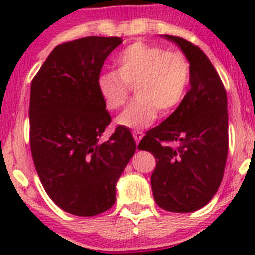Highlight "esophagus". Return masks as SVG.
<instances>
[{
	"label": "esophagus",
	"instance_id": "esophagus-1",
	"mask_svg": "<svg viewBox=\"0 0 255 255\" xmlns=\"http://www.w3.org/2000/svg\"><path fill=\"white\" fill-rule=\"evenodd\" d=\"M132 135H133V139H135L136 143L139 144L140 141H141V139H143L144 133L141 131H133L132 132Z\"/></svg>",
	"mask_w": 255,
	"mask_h": 255
}]
</instances>
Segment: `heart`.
<instances>
[{"instance_id":"heart-1","label":"heart","mask_w":255,"mask_h":255,"mask_svg":"<svg viewBox=\"0 0 255 255\" xmlns=\"http://www.w3.org/2000/svg\"><path fill=\"white\" fill-rule=\"evenodd\" d=\"M118 70L99 74L96 87L110 110L122 107L131 86L135 85V99L116 118L126 128L148 127L163 112H170L181 103L189 85L190 66L185 55L168 51L165 47L145 42H135L115 58Z\"/></svg>"}]
</instances>
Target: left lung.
I'll return each mask as SVG.
<instances>
[{
    "label": "left lung",
    "instance_id": "left-lung-1",
    "mask_svg": "<svg viewBox=\"0 0 255 255\" xmlns=\"http://www.w3.org/2000/svg\"><path fill=\"white\" fill-rule=\"evenodd\" d=\"M163 38L176 43L189 62L190 88L174 112L147 132L139 149L157 159L151 176L156 204L168 212L189 213L212 200L224 177L228 99L217 71L198 46L173 35Z\"/></svg>",
    "mask_w": 255,
    "mask_h": 255
}]
</instances>
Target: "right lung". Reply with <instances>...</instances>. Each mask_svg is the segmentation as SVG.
Segmentation results:
<instances>
[{
  "instance_id": "right-lung-1",
  "label": "right lung",
  "mask_w": 255,
  "mask_h": 255,
  "mask_svg": "<svg viewBox=\"0 0 255 255\" xmlns=\"http://www.w3.org/2000/svg\"><path fill=\"white\" fill-rule=\"evenodd\" d=\"M118 37H86L58 45L30 90V148L46 193L61 209L91 217L116 200V182L136 143L118 126L99 143L111 122L96 81Z\"/></svg>"
}]
</instances>
